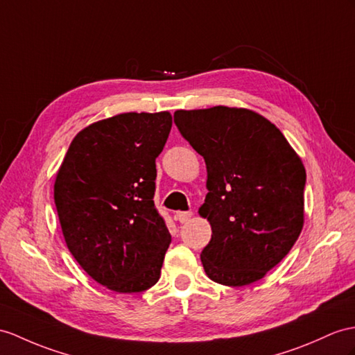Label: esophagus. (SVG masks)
<instances>
[{
	"mask_svg": "<svg viewBox=\"0 0 355 355\" xmlns=\"http://www.w3.org/2000/svg\"><path fill=\"white\" fill-rule=\"evenodd\" d=\"M193 217V212L191 211H187V212H176V215H175V218H176V221H179V223H188L189 221V218Z\"/></svg>",
	"mask_w": 355,
	"mask_h": 355,
	"instance_id": "obj_1",
	"label": "esophagus"
}]
</instances>
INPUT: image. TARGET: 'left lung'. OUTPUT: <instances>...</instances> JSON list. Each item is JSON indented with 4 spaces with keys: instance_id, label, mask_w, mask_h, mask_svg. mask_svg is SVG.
<instances>
[{
    "instance_id": "8db88e82",
    "label": "left lung",
    "mask_w": 355,
    "mask_h": 355,
    "mask_svg": "<svg viewBox=\"0 0 355 355\" xmlns=\"http://www.w3.org/2000/svg\"><path fill=\"white\" fill-rule=\"evenodd\" d=\"M175 123L206 162L198 207L212 236L205 272L226 286L261 280L282 262L304 224L306 168L280 129L247 108L178 110Z\"/></svg>"
}]
</instances>
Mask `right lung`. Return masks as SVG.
I'll use <instances>...</instances> for the list:
<instances>
[{
	"label": "right lung",
	"mask_w": 355,
	"mask_h": 355,
	"mask_svg": "<svg viewBox=\"0 0 355 355\" xmlns=\"http://www.w3.org/2000/svg\"><path fill=\"white\" fill-rule=\"evenodd\" d=\"M171 114L123 112L78 132L60 166L54 200L69 252L110 291L143 292L159 280L171 236L153 203Z\"/></svg>",
	"instance_id": "right-lung-1"
}]
</instances>
